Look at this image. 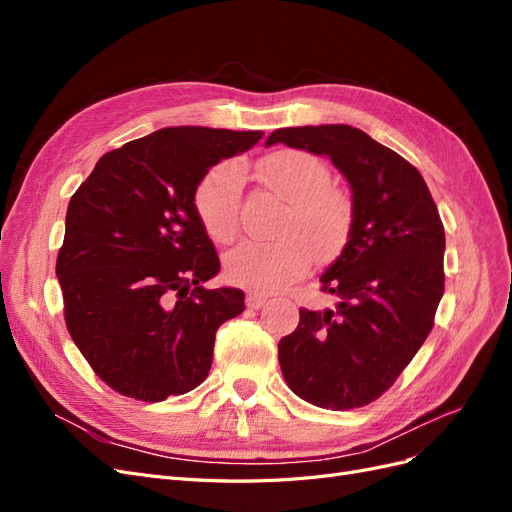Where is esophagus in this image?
I'll return each instance as SVG.
<instances>
[{
  "label": "esophagus",
  "instance_id": "obj_1",
  "mask_svg": "<svg viewBox=\"0 0 512 512\" xmlns=\"http://www.w3.org/2000/svg\"><path fill=\"white\" fill-rule=\"evenodd\" d=\"M245 303H247V307H250V309H260L262 305L267 303V297H265V294H256V292H250V294H247Z\"/></svg>",
  "mask_w": 512,
  "mask_h": 512
}]
</instances>
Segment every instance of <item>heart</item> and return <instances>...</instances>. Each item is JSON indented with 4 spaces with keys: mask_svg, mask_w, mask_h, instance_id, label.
Returning <instances> with one entry per match:
<instances>
[{
    "mask_svg": "<svg viewBox=\"0 0 512 512\" xmlns=\"http://www.w3.org/2000/svg\"><path fill=\"white\" fill-rule=\"evenodd\" d=\"M269 188L288 200L280 224V241H247L226 254L228 280L254 292H275L301 280L314 265L331 262L348 245L354 205L331 185V168L314 153L280 149L256 164ZM243 173L235 164H220L200 179L194 192L198 220L213 241L228 243L241 224Z\"/></svg>",
    "mask_w": 512,
    "mask_h": 512,
    "instance_id": "heart-1",
    "label": "heart"
}]
</instances>
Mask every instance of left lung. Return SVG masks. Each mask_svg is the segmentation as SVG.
Segmentation results:
<instances>
[{
    "mask_svg": "<svg viewBox=\"0 0 512 512\" xmlns=\"http://www.w3.org/2000/svg\"><path fill=\"white\" fill-rule=\"evenodd\" d=\"M273 143L329 156L354 205L348 245L320 277L339 303L299 309V327L277 346L284 380L318 408H363L391 389L433 329L444 294L438 207L423 175L359 128H282Z\"/></svg>",
    "mask_w": 512,
    "mask_h": 512,
    "instance_id": "8db88e82",
    "label": "left lung"
}]
</instances>
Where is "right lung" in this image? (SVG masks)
I'll list each match as a JSON object with an SVG mask.
<instances>
[{
    "label": "right lung",
    "mask_w": 512,
    "mask_h": 512,
    "mask_svg": "<svg viewBox=\"0 0 512 512\" xmlns=\"http://www.w3.org/2000/svg\"><path fill=\"white\" fill-rule=\"evenodd\" d=\"M262 134L162 128L104 153L72 194L55 265L64 320L119 395L156 404L196 389L215 331L245 309L243 290L203 286L220 258L194 192L211 166Z\"/></svg>",
    "instance_id": "1"
}]
</instances>
